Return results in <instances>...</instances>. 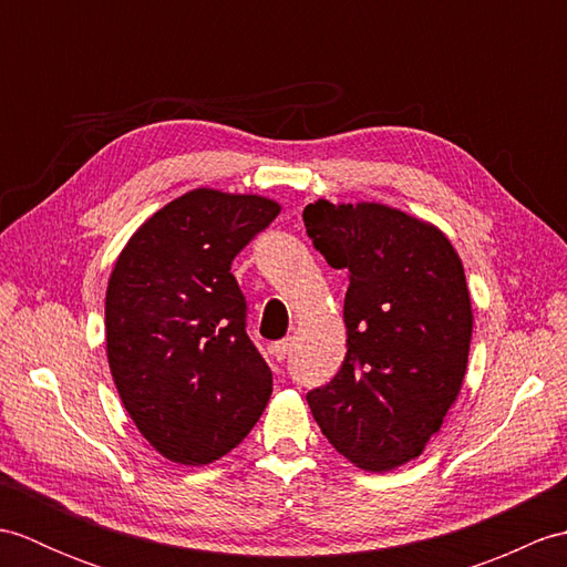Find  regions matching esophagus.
Segmentation results:
<instances>
[{
  "instance_id": "esophagus-1",
  "label": "esophagus",
  "mask_w": 567,
  "mask_h": 567,
  "mask_svg": "<svg viewBox=\"0 0 567 567\" xmlns=\"http://www.w3.org/2000/svg\"><path fill=\"white\" fill-rule=\"evenodd\" d=\"M290 351H292V339H282V341L272 343V355L280 360V363L287 355H290Z\"/></svg>"
}]
</instances>
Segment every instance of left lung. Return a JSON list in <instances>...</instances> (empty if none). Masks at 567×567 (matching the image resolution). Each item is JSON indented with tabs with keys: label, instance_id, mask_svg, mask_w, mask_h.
I'll use <instances>...</instances> for the list:
<instances>
[{
	"label": "left lung",
	"instance_id": "left-lung-1",
	"mask_svg": "<svg viewBox=\"0 0 567 567\" xmlns=\"http://www.w3.org/2000/svg\"><path fill=\"white\" fill-rule=\"evenodd\" d=\"M311 244L348 270L343 365L307 394L329 443L355 467L414 461L455 404L473 339L463 262L439 226L380 202L305 207Z\"/></svg>",
	"mask_w": 567,
	"mask_h": 567
}]
</instances>
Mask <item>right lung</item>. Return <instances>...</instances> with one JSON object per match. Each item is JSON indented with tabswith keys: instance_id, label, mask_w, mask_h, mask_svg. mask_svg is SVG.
Wrapping results in <instances>:
<instances>
[{
	"instance_id": "1",
	"label": "right lung",
	"mask_w": 567,
	"mask_h": 567,
	"mask_svg": "<svg viewBox=\"0 0 567 567\" xmlns=\"http://www.w3.org/2000/svg\"><path fill=\"white\" fill-rule=\"evenodd\" d=\"M280 204L197 187L143 221L106 285V360L141 436L179 465L219 461L256 426L272 372L246 333L231 260Z\"/></svg>"
}]
</instances>
